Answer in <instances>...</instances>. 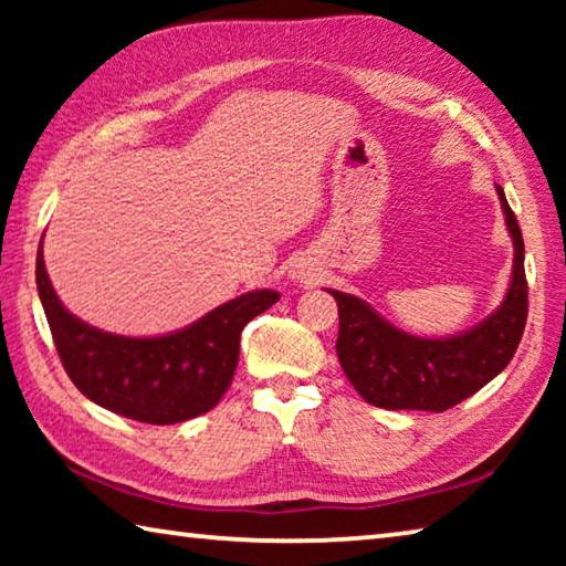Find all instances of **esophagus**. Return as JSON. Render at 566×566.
<instances>
[{
  "instance_id": "esophagus-1",
  "label": "esophagus",
  "mask_w": 566,
  "mask_h": 566,
  "mask_svg": "<svg viewBox=\"0 0 566 566\" xmlns=\"http://www.w3.org/2000/svg\"><path fill=\"white\" fill-rule=\"evenodd\" d=\"M296 274H300V276H302V280H306V274H302V272H296Z\"/></svg>"
}]
</instances>
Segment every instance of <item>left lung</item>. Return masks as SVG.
Listing matches in <instances>:
<instances>
[{
	"label": "left lung",
	"mask_w": 566,
	"mask_h": 566,
	"mask_svg": "<svg viewBox=\"0 0 566 566\" xmlns=\"http://www.w3.org/2000/svg\"><path fill=\"white\" fill-rule=\"evenodd\" d=\"M514 264L504 302L476 327L452 337H415L397 329L354 294L327 290L339 306L337 357L364 401L381 409L444 411L500 375L520 347L526 324L524 239L516 217L496 187Z\"/></svg>",
	"instance_id": "8db88e82"
}]
</instances>
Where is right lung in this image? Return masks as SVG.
Here are the masks:
<instances>
[{
    "label": "right lung",
    "mask_w": 566,
    "mask_h": 566,
    "mask_svg": "<svg viewBox=\"0 0 566 566\" xmlns=\"http://www.w3.org/2000/svg\"><path fill=\"white\" fill-rule=\"evenodd\" d=\"M36 290L74 387L94 405L145 424H177L217 407L232 385L247 322L280 300L274 290H254L207 312L185 329L159 337H122L64 310L46 274L42 242L36 252Z\"/></svg>",
    "instance_id": "obj_1"
}]
</instances>
